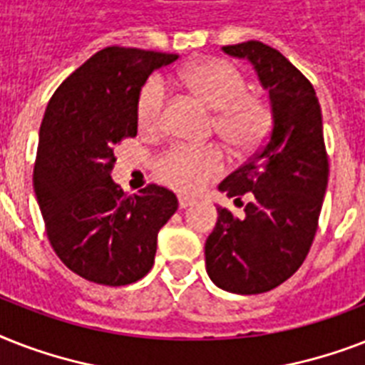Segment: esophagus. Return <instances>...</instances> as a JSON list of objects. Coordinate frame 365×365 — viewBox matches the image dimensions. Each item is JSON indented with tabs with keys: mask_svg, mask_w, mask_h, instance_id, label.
<instances>
[{
	"mask_svg": "<svg viewBox=\"0 0 365 365\" xmlns=\"http://www.w3.org/2000/svg\"><path fill=\"white\" fill-rule=\"evenodd\" d=\"M197 200L191 199V197H180V208H189V206H193Z\"/></svg>",
	"mask_w": 365,
	"mask_h": 365,
	"instance_id": "esophagus-1",
	"label": "esophagus"
}]
</instances>
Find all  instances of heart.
I'll list each match as a JSON object with an SVG mask.
<instances>
[{
	"label": "heart",
	"instance_id": "b5f03b06",
	"mask_svg": "<svg viewBox=\"0 0 365 365\" xmlns=\"http://www.w3.org/2000/svg\"><path fill=\"white\" fill-rule=\"evenodd\" d=\"M174 81L187 88L200 104L214 113V130L237 151L255 149L271 130V108L265 100L248 93V83L235 66L223 60H202L178 71ZM166 102L165 83L151 79L136 98V123L142 130H155ZM155 170L166 185L195 193L222 174L223 157L214 148L193 149L174 145L160 155Z\"/></svg>",
	"mask_w": 365,
	"mask_h": 365
}]
</instances>
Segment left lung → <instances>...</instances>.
<instances>
[{
  "instance_id": "left-lung-1",
  "label": "left lung",
  "mask_w": 365,
  "mask_h": 365,
  "mask_svg": "<svg viewBox=\"0 0 365 365\" xmlns=\"http://www.w3.org/2000/svg\"><path fill=\"white\" fill-rule=\"evenodd\" d=\"M246 58L269 91L272 126L257 153L231 172L220 191L244 216L217 208L206 239V272L231 294H263L288 280L305 261L318 229L328 187V153L322 111L311 81L277 48L261 41L223 47Z\"/></svg>"
}]
</instances>
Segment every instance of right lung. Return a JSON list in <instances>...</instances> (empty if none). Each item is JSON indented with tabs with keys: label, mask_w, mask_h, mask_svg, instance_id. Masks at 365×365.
Segmentation results:
<instances>
[{
	"label": "right lung",
	"mask_w": 365,
	"mask_h": 365,
	"mask_svg": "<svg viewBox=\"0 0 365 365\" xmlns=\"http://www.w3.org/2000/svg\"><path fill=\"white\" fill-rule=\"evenodd\" d=\"M178 54L106 47L66 79L39 126L34 191L51 246L91 282L126 286L153 267L157 235L176 195L149 183L126 195L113 180L117 143L138 134L143 83Z\"/></svg>",
	"instance_id": "1"
}]
</instances>
